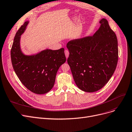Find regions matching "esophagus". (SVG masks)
I'll return each mask as SVG.
<instances>
[{
	"mask_svg": "<svg viewBox=\"0 0 132 132\" xmlns=\"http://www.w3.org/2000/svg\"><path fill=\"white\" fill-rule=\"evenodd\" d=\"M65 54L66 55V57L67 58L68 57V55H69V51H68L67 50H65Z\"/></svg>",
	"mask_w": 132,
	"mask_h": 132,
	"instance_id": "esophagus-1",
	"label": "esophagus"
}]
</instances>
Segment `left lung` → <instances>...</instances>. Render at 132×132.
<instances>
[{
	"label": "left lung",
	"instance_id": "8db88e82",
	"mask_svg": "<svg viewBox=\"0 0 132 132\" xmlns=\"http://www.w3.org/2000/svg\"><path fill=\"white\" fill-rule=\"evenodd\" d=\"M93 36L72 40L67 44V59L77 86L94 92L107 83L115 71L118 60L117 36L106 19L100 20Z\"/></svg>",
	"mask_w": 132,
	"mask_h": 132
}]
</instances>
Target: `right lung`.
Masks as SVG:
<instances>
[{
    "label": "right lung",
    "instance_id": "right-lung-1",
    "mask_svg": "<svg viewBox=\"0 0 132 132\" xmlns=\"http://www.w3.org/2000/svg\"><path fill=\"white\" fill-rule=\"evenodd\" d=\"M27 24L25 22L15 34L11 50V61L16 76L28 89L36 94H45L53 88L57 71L66 61L64 48L24 55L20 48V38Z\"/></svg>",
    "mask_w": 132,
    "mask_h": 132
}]
</instances>
